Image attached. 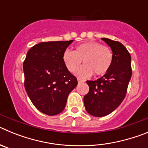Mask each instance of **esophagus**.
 Instances as JSON below:
<instances>
[{
    "label": "esophagus",
    "instance_id": "esophagus-1",
    "mask_svg": "<svg viewBox=\"0 0 148 148\" xmlns=\"http://www.w3.org/2000/svg\"><path fill=\"white\" fill-rule=\"evenodd\" d=\"M84 82V81L82 80V79H81V78H78V83H82V82Z\"/></svg>",
    "mask_w": 148,
    "mask_h": 148
}]
</instances>
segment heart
Segmentation results:
<instances>
[{
	"label": "heart",
	"mask_w": 148,
	"mask_h": 148,
	"mask_svg": "<svg viewBox=\"0 0 148 148\" xmlns=\"http://www.w3.org/2000/svg\"><path fill=\"white\" fill-rule=\"evenodd\" d=\"M63 61L69 72L75 73L82 64L85 66L78 72L81 77L101 76L109 71L113 64L112 50L108 46L96 41H89L78 45L74 51L69 49L63 54Z\"/></svg>",
	"instance_id": "1"
}]
</instances>
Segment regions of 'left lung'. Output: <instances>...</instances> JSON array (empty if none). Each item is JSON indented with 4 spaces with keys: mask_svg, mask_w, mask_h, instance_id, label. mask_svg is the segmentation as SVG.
Segmentation results:
<instances>
[{
    "mask_svg": "<svg viewBox=\"0 0 148 148\" xmlns=\"http://www.w3.org/2000/svg\"><path fill=\"white\" fill-rule=\"evenodd\" d=\"M113 51V64L109 71L95 81H87L89 92L84 97L87 113L102 117L112 113L125 98L132 75L131 56L119 41L102 38Z\"/></svg>",
    "mask_w": 148,
    "mask_h": 148,
    "instance_id": "left-lung-1",
    "label": "left lung"
}]
</instances>
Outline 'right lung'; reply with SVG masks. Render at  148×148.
I'll return each instance as SVG.
<instances>
[{"label": "right lung", "mask_w": 148, "mask_h": 148, "mask_svg": "<svg viewBox=\"0 0 148 148\" xmlns=\"http://www.w3.org/2000/svg\"><path fill=\"white\" fill-rule=\"evenodd\" d=\"M73 40L41 42L33 46L23 61L24 87L32 104L41 113H61L70 92L78 84L62 57Z\"/></svg>", "instance_id": "1"}]
</instances>
